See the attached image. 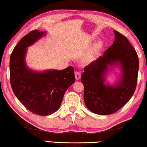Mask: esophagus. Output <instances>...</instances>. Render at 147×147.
Segmentation results:
<instances>
[{"instance_id": "1", "label": "esophagus", "mask_w": 147, "mask_h": 147, "mask_svg": "<svg viewBox=\"0 0 147 147\" xmlns=\"http://www.w3.org/2000/svg\"><path fill=\"white\" fill-rule=\"evenodd\" d=\"M75 74V78H76V80H80V77H81V74H80V72L76 71L75 74Z\"/></svg>"}]
</instances>
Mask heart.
Wrapping results in <instances>:
<instances>
[{"label": "heart", "instance_id": "heart-1", "mask_svg": "<svg viewBox=\"0 0 147 147\" xmlns=\"http://www.w3.org/2000/svg\"><path fill=\"white\" fill-rule=\"evenodd\" d=\"M103 43L101 41H98L93 44V45L91 47L89 51L87 53L85 56L82 58V63L84 64L88 65L94 61L96 57L100 53V51L102 49Z\"/></svg>", "mask_w": 147, "mask_h": 147}]
</instances>
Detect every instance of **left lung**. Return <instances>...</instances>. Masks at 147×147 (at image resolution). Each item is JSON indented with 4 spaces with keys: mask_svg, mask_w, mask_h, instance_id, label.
<instances>
[{
    "mask_svg": "<svg viewBox=\"0 0 147 147\" xmlns=\"http://www.w3.org/2000/svg\"><path fill=\"white\" fill-rule=\"evenodd\" d=\"M115 41L102 56L84 68L81 82L84 87V100L89 110L98 115L113 114L130 100L135 92L139 59L128 39L114 30ZM118 66L122 73L113 86L106 84L109 69Z\"/></svg>",
    "mask_w": 147,
    "mask_h": 147,
    "instance_id": "left-lung-1",
    "label": "left lung"
}]
</instances>
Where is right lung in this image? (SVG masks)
Returning <instances> with one entry per match:
<instances>
[{"instance_id": "right-lung-1", "label": "right lung", "mask_w": 147, "mask_h": 147, "mask_svg": "<svg viewBox=\"0 0 147 147\" xmlns=\"http://www.w3.org/2000/svg\"><path fill=\"white\" fill-rule=\"evenodd\" d=\"M46 34L35 30L24 36L15 47L9 60L10 84L14 94L27 109L39 115L56 112L67 89L75 82L72 66L61 71L42 72L26 66L27 48Z\"/></svg>"}]
</instances>
